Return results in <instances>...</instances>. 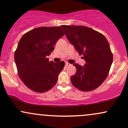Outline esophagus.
<instances>
[{
  "instance_id": "obj_1",
  "label": "esophagus",
  "mask_w": 128,
  "mask_h": 128,
  "mask_svg": "<svg viewBox=\"0 0 128 128\" xmlns=\"http://www.w3.org/2000/svg\"><path fill=\"white\" fill-rule=\"evenodd\" d=\"M70 65H71V64H70V63H68V62H66V66H70Z\"/></svg>"
}]
</instances>
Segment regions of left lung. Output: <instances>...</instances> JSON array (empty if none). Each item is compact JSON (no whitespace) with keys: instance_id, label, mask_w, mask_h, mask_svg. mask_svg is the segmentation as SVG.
<instances>
[{"instance_id":"left-lung-1","label":"left lung","mask_w":128,"mask_h":128,"mask_svg":"<svg viewBox=\"0 0 128 128\" xmlns=\"http://www.w3.org/2000/svg\"><path fill=\"white\" fill-rule=\"evenodd\" d=\"M67 38L86 61L84 66L74 63L76 72L71 76L74 87L82 92L97 88L108 75L113 60L109 42L104 35L84 26L62 25Z\"/></svg>"}]
</instances>
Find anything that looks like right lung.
I'll return each mask as SVG.
<instances>
[{
	"mask_svg": "<svg viewBox=\"0 0 128 128\" xmlns=\"http://www.w3.org/2000/svg\"><path fill=\"white\" fill-rule=\"evenodd\" d=\"M64 35L60 26L41 27L26 32L19 41L14 60L19 77L29 89L44 92L56 83L65 62L49 61L47 56Z\"/></svg>",
	"mask_w": 128,
	"mask_h": 128,
	"instance_id": "right-lung-1",
	"label": "right lung"
}]
</instances>
